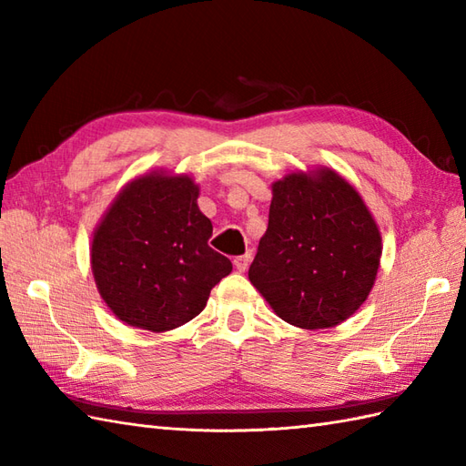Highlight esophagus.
<instances>
[{
    "instance_id": "obj_1",
    "label": "esophagus",
    "mask_w": 466,
    "mask_h": 466,
    "mask_svg": "<svg viewBox=\"0 0 466 466\" xmlns=\"http://www.w3.org/2000/svg\"><path fill=\"white\" fill-rule=\"evenodd\" d=\"M250 260H252V252H246V254H242V256H236V258H234L236 270H238V272H244L246 268H248Z\"/></svg>"
}]
</instances>
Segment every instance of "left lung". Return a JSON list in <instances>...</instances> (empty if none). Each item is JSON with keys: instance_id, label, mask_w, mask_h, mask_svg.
Instances as JSON below:
<instances>
[{"instance_id": "1", "label": "left lung", "mask_w": 466, "mask_h": 466, "mask_svg": "<svg viewBox=\"0 0 466 466\" xmlns=\"http://www.w3.org/2000/svg\"><path fill=\"white\" fill-rule=\"evenodd\" d=\"M380 232L354 187L324 167L272 186L268 228L248 279L274 312L299 329H330L369 296Z\"/></svg>"}]
</instances>
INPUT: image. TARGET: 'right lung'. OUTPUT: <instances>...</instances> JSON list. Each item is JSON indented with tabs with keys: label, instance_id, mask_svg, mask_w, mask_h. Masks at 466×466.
<instances>
[{
	"label": "right lung",
	"instance_id": "add662e5",
	"mask_svg": "<svg viewBox=\"0 0 466 466\" xmlns=\"http://www.w3.org/2000/svg\"><path fill=\"white\" fill-rule=\"evenodd\" d=\"M187 176L146 174L127 184L94 232L92 272L122 322L164 332L192 320L232 262L208 246L212 222Z\"/></svg>",
	"mask_w": 466,
	"mask_h": 466
}]
</instances>
